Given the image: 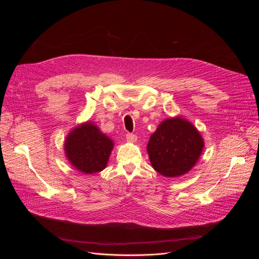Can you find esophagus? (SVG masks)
<instances>
[{
	"mask_svg": "<svg viewBox=\"0 0 259 259\" xmlns=\"http://www.w3.org/2000/svg\"><path fill=\"white\" fill-rule=\"evenodd\" d=\"M126 140H127V143H135L136 140H137V136L135 135V134H128L126 135Z\"/></svg>",
	"mask_w": 259,
	"mask_h": 259,
	"instance_id": "esophagus-1",
	"label": "esophagus"
}]
</instances>
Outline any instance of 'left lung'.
Returning <instances> with one entry per match:
<instances>
[{
  "label": "left lung",
  "instance_id": "8db88e82",
  "mask_svg": "<svg viewBox=\"0 0 259 259\" xmlns=\"http://www.w3.org/2000/svg\"><path fill=\"white\" fill-rule=\"evenodd\" d=\"M204 148L194 125L182 116L162 121L150 136L147 152L152 167L164 177L175 178L190 171Z\"/></svg>",
  "mask_w": 259,
  "mask_h": 259
}]
</instances>
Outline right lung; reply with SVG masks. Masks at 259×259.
I'll list each match as a JSON object with an SVG mask.
<instances>
[{"label": "right lung", "instance_id": "1", "mask_svg": "<svg viewBox=\"0 0 259 259\" xmlns=\"http://www.w3.org/2000/svg\"><path fill=\"white\" fill-rule=\"evenodd\" d=\"M114 143L93 122H84L69 132L64 149L69 163L83 174L106 168Z\"/></svg>", "mask_w": 259, "mask_h": 259}]
</instances>
